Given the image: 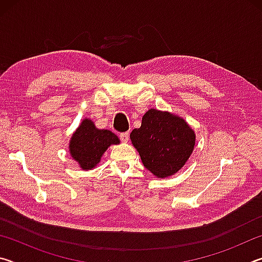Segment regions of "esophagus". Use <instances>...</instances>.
<instances>
[{"mask_svg":"<svg viewBox=\"0 0 262 262\" xmlns=\"http://www.w3.org/2000/svg\"><path fill=\"white\" fill-rule=\"evenodd\" d=\"M120 140L122 142H128V140H129V133H128V132L121 133V134H120Z\"/></svg>","mask_w":262,"mask_h":262,"instance_id":"obj_1","label":"esophagus"}]
</instances>
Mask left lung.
Segmentation results:
<instances>
[{
    "label": "left lung",
    "mask_w": 262,
    "mask_h": 262,
    "mask_svg": "<svg viewBox=\"0 0 262 262\" xmlns=\"http://www.w3.org/2000/svg\"><path fill=\"white\" fill-rule=\"evenodd\" d=\"M130 140L147 170L166 178L185 165L195 145L194 130L183 118L151 108L142 118Z\"/></svg>",
    "instance_id": "8db88e82"
}]
</instances>
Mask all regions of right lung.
<instances>
[{
	"instance_id": "obj_1",
	"label": "right lung",
	"mask_w": 262,
	"mask_h": 262,
	"mask_svg": "<svg viewBox=\"0 0 262 262\" xmlns=\"http://www.w3.org/2000/svg\"><path fill=\"white\" fill-rule=\"evenodd\" d=\"M118 136L107 129H98L90 119H84L69 142L72 157L83 170H91L100 162L110 145L119 144Z\"/></svg>"
}]
</instances>
